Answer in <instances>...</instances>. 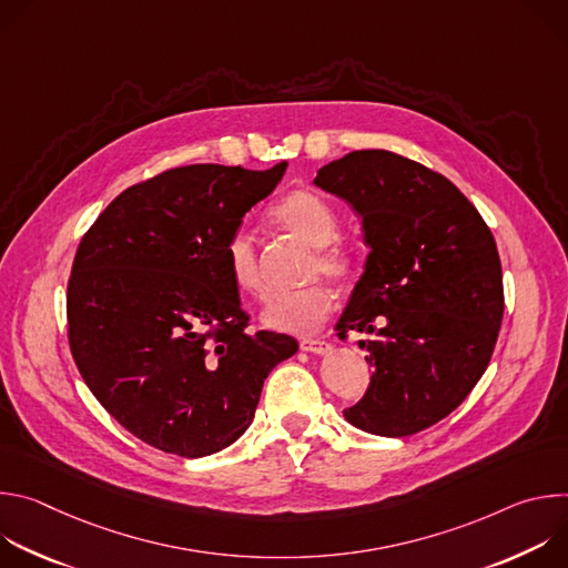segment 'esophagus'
Listing matches in <instances>:
<instances>
[{
	"label": "esophagus",
	"mask_w": 568,
	"mask_h": 568,
	"mask_svg": "<svg viewBox=\"0 0 568 568\" xmlns=\"http://www.w3.org/2000/svg\"><path fill=\"white\" fill-rule=\"evenodd\" d=\"M333 348L335 346L331 342H323V339H303L301 342V351L312 353V355H331Z\"/></svg>",
	"instance_id": "34e87169"
}]
</instances>
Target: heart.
<instances>
[{
	"label": "heart",
	"mask_w": 568,
	"mask_h": 568,
	"mask_svg": "<svg viewBox=\"0 0 568 568\" xmlns=\"http://www.w3.org/2000/svg\"><path fill=\"white\" fill-rule=\"evenodd\" d=\"M272 217L294 237L305 242L307 247L316 250L312 263L314 276L326 274L335 281H344L351 276V256L339 247H331L339 235V220L326 200L310 191H294L281 200V204L272 211ZM224 265L235 290L250 296L263 294L258 254L254 237L247 231L231 233L224 245ZM333 290L328 285L316 283L292 294L274 296L263 310V323L278 333L305 335L323 326V321L333 314Z\"/></svg>",
	"instance_id": "b5f03b06"
}]
</instances>
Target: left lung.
<instances>
[{"mask_svg": "<svg viewBox=\"0 0 568 568\" xmlns=\"http://www.w3.org/2000/svg\"><path fill=\"white\" fill-rule=\"evenodd\" d=\"M314 186L362 220L371 250L339 337L368 335L364 397L344 409L368 434H418L469 395L490 364L501 318L497 242L443 175L388 150H355L318 169Z\"/></svg>", "mask_w": 568, "mask_h": 568, "instance_id": "1", "label": "left lung"}]
</instances>
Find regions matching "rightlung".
Here are the masks:
<instances>
[{
    "mask_svg": "<svg viewBox=\"0 0 568 568\" xmlns=\"http://www.w3.org/2000/svg\"><path fill=\"white\" fill-rule=\"evenodd\" d=\"M195 164L123 191L90 226L67 287L69 346L94 397L143 443L200 458L254 420L296 339L250 335L224 245L283 180Z\"/></svg>",
    "mask_w": 568,
    "mask_h": 568,
    "instance_id": "right-lung-1",
    "label": "right lung"
}]
</instances>
